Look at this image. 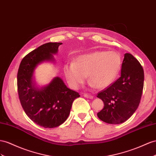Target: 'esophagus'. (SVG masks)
I'll return each mask as SVG.
<instances>
[{
  "label": "esophagus",
  "instance_id": "esophagus-1",
  "mask_svg": "<svg viewBox=\"0 0 156 156\" xmlns=\"http://www.w3.org/2000/svg\"><path fill=\"white\" fill-rule=\"evenodd\" d=\"M83 96L87 98H89V99H93L94 98L93 95H91V94H83Z\"/></svg>",
  "mask_w": 156,
  "mask_h": 156
}]
</instances>
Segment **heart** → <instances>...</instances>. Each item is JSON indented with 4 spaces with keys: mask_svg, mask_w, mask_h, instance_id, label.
Listing matches in <instances>:
<instances>
[{
    "mask_svg": "<svg viewBox=\"0 0 156 156\" xmlns=\"http://www.w3.org/2000/svg\"><path fill=\"white\" fill-rule=\"evenodd\" d=\"M122 66L121 55L115 51H95L82 55L74 63L64 66V73L69 85L77 89L88 75L90 85L103 89L117 78Z\"/></svg>",
    "mask_w": 156,
    "mask_h": 156,
    "instance_id": "obj_1",
    "label": "heart"
}]
</instances>
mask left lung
Masks as SVG:
<instances>
[{"label":"left lung","instance_id":"left-lung-1","mask_svg":"<svg viewBox=\"0 0 156 156\" xmlns=\"http://www.w3.org/2000/svg\"><path fill=\"white\" fill-rule=\"evenodd\" d=\"M144 73L140 63L133 55L125 53L121 67V76L97 97L104 103L98 113L102 121L120 124L129 119L137 109L144 87Z\"/></svg>","mask_w":156,"mask_h":156}]
</instances>
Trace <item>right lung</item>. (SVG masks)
<instances>
[{
	"mask_svg": "<svg viewBox=\"0 0 156 156\" xmlns=\"http://www.w3.org/2000/svg\"><path fill=\"white\" fill-rule=\"evenodd\" d=\"M62 44L47 43L39 46L23 58L18 71V92L22 108L31 121L44 128L57 127L65 122L74 100L80 97L59 77L41 88L33 81L35 67L44 61H53V54Z\"/></svg>",
	"mask_w": 156,
	"mask_h": 156,
	"instance_id": "obj_1",
	"label": "right lung"
}]
</instances>
